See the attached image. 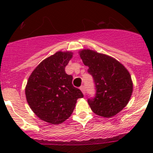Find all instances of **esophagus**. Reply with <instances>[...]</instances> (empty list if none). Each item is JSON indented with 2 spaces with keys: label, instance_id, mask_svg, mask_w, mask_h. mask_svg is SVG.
Wrapping results in <instances>:
<instances>
[{
  "label": "esophagus",
  "instance_id": "obj_1",
  "mask_svg": "<svg viewBox=\"0 0 153 153\" xmlns=\"http://www.w3.org/2000/svg\"><path fill=\"white\" fill-rule=\"evenodd\" d=\"M80 89H81V92H83V94H84V95H85V93H86V89H85V86H81V87H80Z\"/></svg>",
  "mask_w": 153,
  "mask_h": 153
}]
</instances>
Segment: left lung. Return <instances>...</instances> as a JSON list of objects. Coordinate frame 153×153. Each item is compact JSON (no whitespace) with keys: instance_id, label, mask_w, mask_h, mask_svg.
<instances>
[{"instance_id":"obj_1","label":"left lung","mask_w":153,"mask_h":153,"mask_svg":"<svg viewBox=\"0 0 153 153\" xmlns=\"http://www.w3.org/2000/svg\"><path fill=\"white\" fill-rule=\"evenodd\" d=\"M88 72L93 78L96 93L88 104L94 113L110 118L121 112L129 102L132 93L129 72L115 58L90 49L79 52Z\"/></svg>"}]
</instances>
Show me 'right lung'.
<instances>
[{"instance_id": "1", "label": "right lung", "mask_w": 153, "mask_h": 153, "mask_svg": "<svg viewBox=\"0 0 153 153\" xmlns=\"http://www.w3.org/2000/svg\"><path fill=\"white\" fill-rule=\"evenodd\" d=\"M72 58L70 52H57L40 63L26 86L27 101L42 121L59 124L70 117L78 98L84 95L72 85V76L65 67Z\"/></svg>"}]
</instances>
